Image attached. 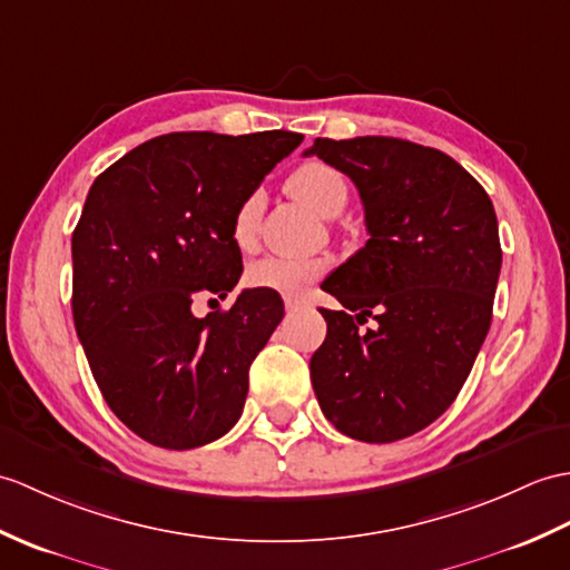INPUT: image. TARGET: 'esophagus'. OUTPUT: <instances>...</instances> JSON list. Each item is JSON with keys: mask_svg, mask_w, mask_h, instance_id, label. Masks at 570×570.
Masks as SVG:
<instances>
[{"mask_svg": "<svg viewBox=\"0 0 570 570\" xmlns=\"http://www.w3.org/2000/svg\"><path fill=\"white\" fill-rule=\"evenodd\" d=\"M284 306H286V311H296V308H301V298L286 296V298H284Z\"/></svg>", "mask_w": 570, "mask_h": 570, "instance_id": "34e87169", "label": "esophagus"}]
</instances>
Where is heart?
<instances>
[{
    "label": "heart",
    "instance_id": "b5f03b06",
    "mask_svg": "<svg viewBox=\"0 0 570 570\" xmlns=\"http://www.w3.org/2000/svg\"><path fill=\"white\" fill-rule=\"evenodd\" d=\"M288 187L303 202L311 204L317 214L337 216L347 204L350 187L342 171L333 165L311 160L301 165L288 179ZM264 208L262 191L247 194L233 216V240L237 247L249 249L257 240V228ZM327 269L323 257H294V255H269L262 257L247 269V284L274 294L301 296L315 279H321Z\"/></svg>",
    "mask_w": 570,
    "mask_h": 570
}]
</instances>
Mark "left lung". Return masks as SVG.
<instances>
[{"label": "left lung", "instance_id": "obj_1", "mask_svg": "<svg viewBox=\"0 0 570 570\" xmlns=\"http://www.w3.org/2000/svg\"><path fill=\"white\" fill-rule=\"evenodd\" d=\"M306 155L360 189L368 240L323 282L342 311L311 360L323 415L360 442L425 430L454 403L488 335L502 249L485 189L442 150L362 136ZM374 316L377 327L358 325Z\"/></svg>", "mask_w": 570, "mask_h": 570}]
</instances>
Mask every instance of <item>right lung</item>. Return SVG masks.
I'll use <instances>...</instances> for the list:
<instances>
[{"mask_svg":"<svg viewBox=\"0 0 570 570\" xmlns=\"http://www.w3.org/2000/svg\"><path fill=\"white\" fill-rule=\"evenodd\" d=\"M303 136L262 130L167 134L138 145L91 184L72 233V317L114 415L145 442L194 449L243 415L249 364L282 323L279 294L245 288L233 216Z\"/></svg>","mask_w":570,"mask_h":570,"instance_id":"add662e5","label":"right lung"}]
</instances>
